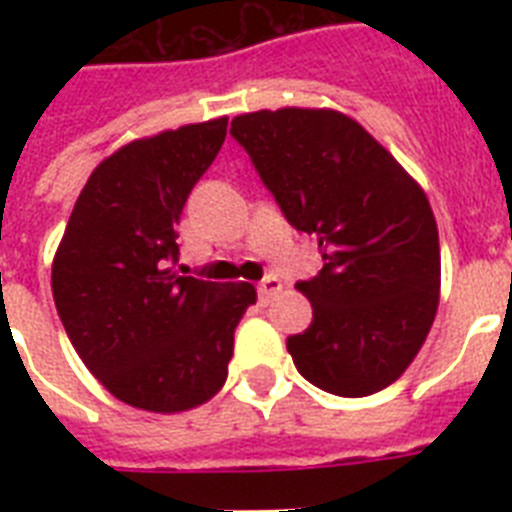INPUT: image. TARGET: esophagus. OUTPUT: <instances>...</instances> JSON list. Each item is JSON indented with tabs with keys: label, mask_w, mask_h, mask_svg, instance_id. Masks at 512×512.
I'll return each mask as SVG.
<instances>
[{
	"label": "esophagus",
	"mask_w": 512,
	"mask_h": 512,
	"mask_svg": "<svg viewBox=\"0 0 512 512\" xmlns=\"http://www.w3.org/2000/svg\"><path fill=\"white\" fill-rule=\"evenodd\" d=\"M281 292V281L279 276H273V273H268L260 284H257V297H260V303L268 305L271 303L273 295H279Z\"/></svg>",
	"instance_id": "esophagus-1"
}]
</instances>
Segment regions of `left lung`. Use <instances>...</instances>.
<instances>
[{"label": "left lung", "instance_id": "8db88e82", "mask_svg": "<svg viewBox=\"0 0 512 512\" xmlns=\"http://www.w3.org/2000/svg\"><path fill=\"white\" fill-rule=\"evenodd\" d=\"M231 135L289 225L319 239L324 268L297 281L313 321L287 337L297 372L345 398L388 388L436 319L441 249L425 191L361 124L327 108L241 114Z\"/></svg>", "mask_w": 512, "mask_h": 512}]
</instances>
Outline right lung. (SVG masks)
<instances>
[{"label":"right lung","instance_id":"obj_1","mask_svg":"<svg viewBox=\"0 0 512 512\" xmlns=\"http://www.w3.org/2000/svg\"><path fill=\"white\" fill-rule=\"evenodd\" d=\"M228 119L135 140L95 167L52 263V297L84 366L119 401L185 412L223 388L252 284L175 271L188 193L215 162Z\"/></svg>","mask_w":512,"mask_h":512}]
</instances>
